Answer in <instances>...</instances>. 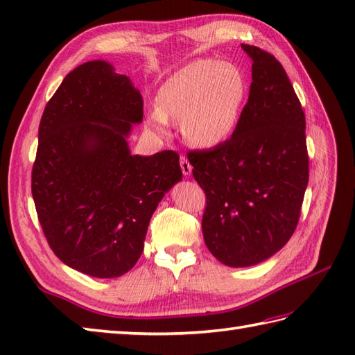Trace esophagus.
Segmentation results:
<instances>
[{"instance_id": "esophagus-1", "label": "esophagus", "mask_w": 355, "mask_h": 355, "mask_svg": "<svg viewBox=\"0 0 355 355\" xmlns=\"http://www.w3.org/2000/svg\"><path fill=\"white\" fill-rule=\"evenodd\" d=\"M180 166H182V172L184 175H191L192 173V164L189 163V160L184 155L180 157Z\"/></svg>"}]
</instances>
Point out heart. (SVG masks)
<instances>
[{"mask_svg": "<svg viewBox=\"0 0 355 355\" xmlns=\"http://www.w3.org/2000/svg\"><path fill=\"white\" fill-rule=\"evenodd\" d=\"M248 84L239 67L201 58L166 79L155 96L150 131L166 134V123H182L184 139L198 148H215L236 130Z\"/></svg>", "mask_w": 355, "mask_h": 355, "instance_id": "1", "label": "heart"}]
</instances>
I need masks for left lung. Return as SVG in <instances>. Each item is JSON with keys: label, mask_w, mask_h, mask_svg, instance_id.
<instances>
[{"label": "left lung", "mask_w": 355, "mask_h": 355, "mask_svg": "<svg viewBox=\"0 0 355 355\" xmlns=\"http://www.w3.org/2000/svg\"><path fill=\"white\" fill-rule=\"evenodd\" d=\"M252 58L248 101L232 137L187 154L206 193L202 236L229 267H250L288 243L308 184L305 114L277 59L241 44Z\"/></svg>", "instance_id": "left-lung-1"}]
</instances>
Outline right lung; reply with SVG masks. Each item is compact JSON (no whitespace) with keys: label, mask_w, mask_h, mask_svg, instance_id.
Instances as JSON below:
<instances>
[{"label":"right lung","mask_w":355,"mask_h":355,"mask_svg":"<svg viewBox=\"0 0 355 355\" xmlns=\"http://www.w3.org/2000/svg\"><path fill=\"white\" fill-rule=\"evenodd\" d=\"M141 120L140 92L105 61L76 67L45 105L32 195L51 250L80 273L130 271L158 202L182 182L173 150L131 154L128 137Z\"/></svg>","instance_id":"obj_1"}]
</instances>
